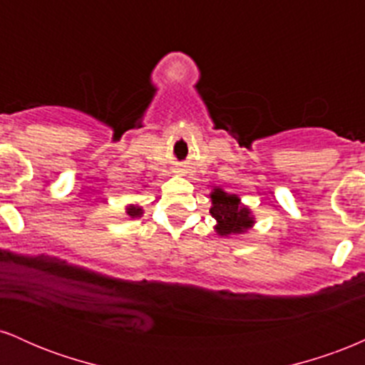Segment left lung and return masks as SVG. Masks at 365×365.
I'll return each mask as SVG.
<instances>
[{"label": "left lung", "mask_w": 365, "mask_h": 365, "mask_svg": "<svg viewBox=\"0 0 365 365\" xmlns=\"http://www.w3.org/2000/svg\"><path fill=\"white\" fill-rule=\"evenodd\" d=\"M211 197V216L215 217V232L220 237L244 235L254 228L255 216L252 209L245 206L235 194H228L223 188L216 187L209 194Z\"/></svg>", "instance_id": "8db88e82"}]
</instances>
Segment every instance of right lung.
<instances>
[{"mask_svg": "<svg viewBox=\"0 0 365 365\" xmlns=\"http://www.w3.org/2000/svg\"><path fill=\"white\" fill-rule=\"evenodd\" d=\"M125 212H127L128 220H133V217H142L144 215V209L139 204H128L127 207H125Z\"/></svg>", "mask_w": 365, "mask_h": 365, "instance_id": "1", "label": "right lung"}]
</instances>
